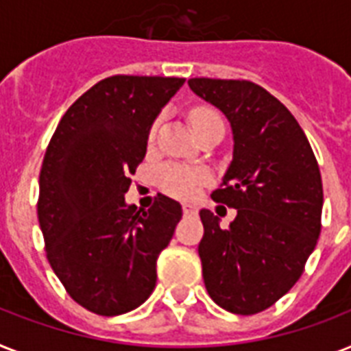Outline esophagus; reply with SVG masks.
Instances as JSON below:
<instances>
[{
  "label": "esophagus",
  "instance_id": "1",
  "mask_svg": "<svg viewBox=\"0 0 351 351\" xmlns=\"http://www.w3.org/2000/svg\"><path fill=\"white\" fill-rule=\"evenodd\" d=\"M182 210H184L185 216L198 215V207H196L195 204H184V205H182Z\"/></svg>",
  "mask_w": 351,
  "mask_h": 351
}]
</instances>
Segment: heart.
<instances>
[{"label": "heart", "mask_w": 351, "mask_h": 351, "mask_svg": "<svg viewBox=\"0 0 351 351\" xmlns=\"http://www.w3.org/2000/svg\"><path fill=\"white\" fill-rule=\"evenodd\" d=\"M213 122H221V117L216 111L209 110V108H196L191 111V124L196 133L210 126ZM158 126H160V121L153 122L149 130V142L155 141ZM158 180H160V187L167 195L189 200V198H195L202 187L209 182V175L205 171L193 169V167L166 166L158 173Z\"/></svg>", "instance_id": "heart-1"}]
</instances>
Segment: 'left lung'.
<instances>
[{
    "instance_id": "8db88e82",
    "label": "left lung",
    "mask_w": 351,
    "mask_h": 351,
    "mask_svg": "<svg viewBox=\"0 0 351 351\" xmlns=\"http://www.w3.org/2000/svg\"><path fill=\"white\" fill-rule=\"evenodd\" d=\"M227 117L232 162L213 200L238 210L229 229L202 209L205 289L232 314L263 312L303 274L321 232L323 182L304 131L285 104L250 81L189 79Z\"/></svg>"
}]
</instances>
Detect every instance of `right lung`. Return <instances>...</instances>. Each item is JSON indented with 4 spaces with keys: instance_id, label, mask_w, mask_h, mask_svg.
Listing matches in <instances>:
<instances>
[{
    "instance_id": "1",
    "label": "right lung",
    "mask_w": 351,
    "mask_h": 351,
    "mask_svg": "<svg viewBox=\"0 0 351 351\" xmlns=\"http://www.w3.org/2000/svg\"><path fill=\"white\" fill-rule=\"evenodd\" d=\"M178 77L113 75L82 93L57 124L39 173L37 218L47 258L73 301L99 315L135 310L155 290L156 259L182 205L158 195L128 205L153 122Z\"/></svg>"
}]
</instances>
